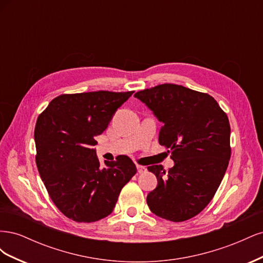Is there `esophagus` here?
Listing matches in <instances>:
<instances>
[{
	"mask_svg": "<svg viewBox=\"0 0 263 263\" xmlns=\"http://www.w3.org/2000/svg\"><path fill=\"white\" fill-rule=\"evenodd\" d=\"M137 170H138V173H144V172H146V171H147L146 166H144V165H140V164H137Z\"/></svg>",
	"mask_w": 263,
	"mask_h": 263,
	"instance_id": "esophagus-1",
	"label": "esophagus"
}]
</instances>
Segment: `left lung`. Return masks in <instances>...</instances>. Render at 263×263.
<instances>
[{"instance_id":"obj_1","label":"left lung","mask_w":263,"mask_h":263,"mask_svg":"<svg viewBox=\"0 0 263 263\" xmlns=\"http://www.w3.org/2000/svg\"><path fill=\"white\" fill-rule=\"evenodd\" d=\"M163 123L159 144L171 150L174 166L166 172L149 165L158 186L147 196L150 211L174 222L201 213L212 201L229 163L227 114L208 93L164 83L135 93Z\"/></svg>"}]
</instances>
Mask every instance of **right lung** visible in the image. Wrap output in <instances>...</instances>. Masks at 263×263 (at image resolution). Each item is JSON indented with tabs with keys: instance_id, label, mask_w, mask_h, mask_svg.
Here are the masks:
<instances>
[{
	"instance_id": "obj_1",
	"label": "right lung",
	"mask_w": 263,
	"mask_h": 263,
	"mask_svg": "<svg viewBox=\"0 0 263 263\" xmlns=\"http://www.w3.org/2000/svg\"><path fill=\"white\" fill-rule=\"evenodd\" d=\"M134 91H97L54 98L35 126L36 164L51 201L78 222H92L113 212L126 183L136 174L132 159L100 160L92 146L115 110Z\"/></svg>"
}]
</instances>
